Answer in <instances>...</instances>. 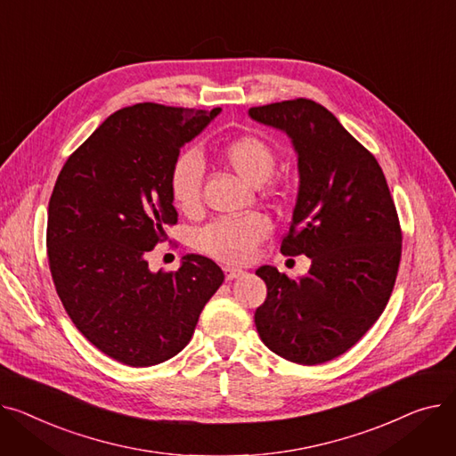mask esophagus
<instances>
[{
    "instance_id": "obj_1",
    "label": "esophagus",
    "mask_w": 456,
    "mask_h": 456,
    "mask_svg": "<svg viewBox=\"0 0 456 456\" xmlns=\"http://www.w3.org/2000/svg\"><path fill=\"white\" fill-rule=\"evenodd\" d=\"M224 276H226V280H235V278L245 276V271L233 269V266H224Z\"/></svg>"
}]
</instances>
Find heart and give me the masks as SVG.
I'll list each match as a JSON object with an SVG mask.
<instances>
[{"instance_id": "heart-1", "label": "heart", "mask_w": 456, "mask_h": 456, "mask_svg": "<svg viewBox=\"0 0 456 456\" xmlns=\"http://www.w3.org/2000/svg\"><path fill=\"white\" fill-rule=\"evenodd\" d=\"M223 164L250 185H263L276 169V152L269 142L257 136H240L221 149ZM202 164L197 154H180L169 173V191L175 206L191 213L199 206ZM271 232V223L261 213L245 217L213 221L195 233V247L202 254L230 265L250 259L254 247Z\"/></svg>"}]
</instances>
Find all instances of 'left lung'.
<instances>
[{"instance_id":"1","label":"left lung","mask_w":456,"mask_h":456,"mask_svg":"<svg viewBox=\"0 0 456 456\" xmlns=\"http://www.w3.org/2000/svg\"><path fill=\"white\" fill-rule=\"evenodd\" d=\"M248 116L285 132L297 152L298 193L281 252L311 259L298 280L259 266L266 300L254 322L276 355L326 362L350 350L388 304L401 257L395 206L378 159L322 104L294 99Z\"/></svg>"}]
</instances>
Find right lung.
I'll list each match as a JSON object with an SVG mask.
<instances>
[{"instance_id":"1","label":"right lung","mask_w":456,"mask_h":456,"mask_svg":"<svg viewBox=\"0 0 456 456\" xmlns=\"http://www.w3.org/2000/svg\"><path fill=\"white\" fill-rule=\"evenodd\" d=\"M221 114L140 102L118 110L64 164L47 209L53 281L71 322L97 350L154 366L191 340L224 274L187 254L152 273L147 252L178 221L169 173L180 149Z\"/></svg>"}]
</instances>
